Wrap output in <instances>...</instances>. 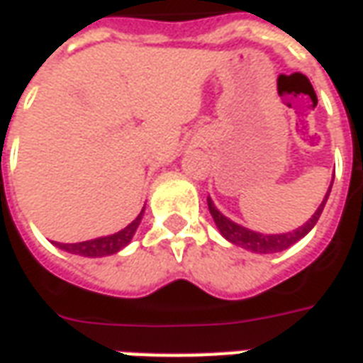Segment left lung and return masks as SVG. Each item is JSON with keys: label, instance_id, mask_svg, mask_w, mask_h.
<instances>
[{"label": "left lung", "instance_id": "left-lung-1", "mask_svg": "<svg viewBox=\"0 0 363 363\" xmlns=\"http://www.w3.org/2000/svg\"><path fill=\"white\" fill-rule=\"evenodd\" d=\"M330 192V189H328ZM328 192L325 200H323V204L317 208V212L313 213V218L305 225H301L296 231H289V233H280V235H262V233H255L251 229L241 228V225H237L231 220H228L225 216H221L218 210H216V206L213 202L208 198V208H210V213H212L213 221H216V225L221 231V235L225 237L228 241H231L233 245H239V247H243L247 251L252 252H260V255H268V252H278L284 251V249H288L294 243H297L301 237H305L309 231L313 229V225L317 223V220L320 218V212H323V208L327 204V198Z\"/></svg>", "mask_w": 363, "mask_h": 363}]
</instances>
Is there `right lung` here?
Segmentation results:
<instances>
[{"label":"right lung","instance_id":"1","mask_svg":"<svg viewBox=\"0 0 363 363\" xmlns=\"http://www.w3.org/2000/svg\"><path fill=\"white\" fill-rule=\"evenodd\" d=\"M142 216H143V210L142 213H140V216H138V218L128 225V228H124L122 231H118V233H114V235L99 237V239H93V241H83V243H72V245L58 243V247L67 252L82 255V257H91V259H95V257H106V255H114V252H118L122 247H126V245L132 241L135 229H138L140 221H142Z\"/></svg>","mask_w":363,"mask_h":363}]
</instances>
